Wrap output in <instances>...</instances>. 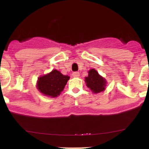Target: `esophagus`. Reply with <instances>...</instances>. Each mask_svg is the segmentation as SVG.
<instances>
[{
  "label": "esophagus",
  "instance_id": "obj_1",
  "mask_svg": "<svg viewBox=\"0 0 149 149\" xmlns=\"http://www.w3.org/2000/svg\"><path fill=\"white\" fill-rule=\"evenodd\" d=\"M72 76L73 77H78L80 76V73L79 72H77V71H75V72H73L72 73Z\"/></svg>",
  "mask_w": 149,
  "mask_h": 149
}]
</instances>
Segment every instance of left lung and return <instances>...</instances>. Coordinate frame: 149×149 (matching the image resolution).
<instances>
[{"instance_id":"obj_1","label":"left lung","mask_w":149,"mask_h":149,"mask_svg":"<svg viewBox=\"0 0 149 149\" xmlns=\"http://www.w3.org/2000/svg\"><path fill=\"white\" fill-rule=\"evenodd\" d=\"M86 85L94 93H99L105 90L107 81L101 76L95 69H92L88 71V76L85 77Z\"/></svg>"}]
</instances>
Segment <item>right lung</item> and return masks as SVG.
I'll use <instances>...</instances> for the list:
<instances>
[{"label": "right lung", "mask_w": 149, "mask_h": 149, "mask_svg": "<svg viewBox=\"0 0 149 149\" xmlns=\"http://www.w3.org/2000/svg\"><path fill=\"white\" fill-rule=\"evenodd\" d=\"M69 78V76H64L57 70H52L50 73L39 77L37 88L45 96L56 97L63 91Z\"/></svg>", "instance_id": "1"}]
</instances>
